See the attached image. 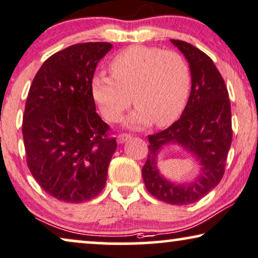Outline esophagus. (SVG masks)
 Returning <instances> with one entry per match:
<instances>
[{"mask_svg":"<svg viewBox=\"0 0 258 258\" xmlns=\"http://www.w3.org/2000/svg\"><path fill=\"white\" fill-rule=\"evenodd\" d=\"M131 139V135H128V133H120V135L116 137V142L119 144H122L125 143L126 140Z\"/></svg>","mask_w":258,"mask_h":258,"instance_id":"1","label":"esophagus"}]
</instances>
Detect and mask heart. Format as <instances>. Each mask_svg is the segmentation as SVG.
Returning <instances> with one entry per match:
<instances>
[{"label":"heart","mask_w":258,"mask_h":258,"mask_svg":"<svg viewBox=\"0 0 258 258\" xmlns=\"http://www.w3.org/2000/svg\"><path fill=\"white\" fill-rule=\"evenodd\" d=\"M109 71L112 77L99 73L91 81L94 100L108 121H118L132 100L137 108L128 123L135 127L152 121L169 126L186 107L191 70L178 51L136 44L116 54Z\"/></svg>","instance_id":"1"}]
</instances>
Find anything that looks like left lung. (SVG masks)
Returning <instances> with one entry per match:
<instances>
[{
  "mask_svg": "<svg viewBox=\"0 0 258 258\" xmlns=\"http://www.w3.org/2000/svg\"><path fill=\"white\" fill-rule=\"evenodd\" d=\"M186 57L191 70V93L181 116L164 131L151 135L149 156L142 173L147 191L164 203L192 204L217 186L225 171L232 140L229 93L214 61L204 51L180 40H171ZM165 145H178L202 165L192 183L165 180L156 167L157 153Z\"/></svg>",
  "mask_w": 258,
  "mask_h": 258,
  "instance_id": "obj_1",
  "label": "left lung"
}]
</instances>
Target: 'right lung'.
I'll return each mask as SVG.
<instances>
[{"label":"right lung","mask_w":258,"mask_h":258,"mask_svg":"<svg viewBox=\"0 0 258 258\" xmlns=\"http://www.w3.org/2000/svg\"><path fill=\"white\" fill-rule=\"evenodd\" d=\"M111 48L108 42L64 48L44 61L29 88L22 123L27 165L57 201L82 203L105 187L116 142L95 112L91 81Z\"/></svg>","instance_id":"1"}]
</instances>
